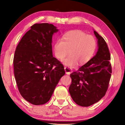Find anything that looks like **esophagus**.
Masks as SVG:
<instances>
[{"label":"esophagus","instance_id":"1","mask_svg":"<svg viewBox=\"0 0 125 125\" xmlns=\"http://www.w3.org/2000/svg\"><path fill=\"white\" fill-rule=\"evenodd\" d=\"M64 70L67 74H70L72 72V70L71 68H69V67H64Z\"/></svg>","mask_w":125,"mask_h":125}]
</instances>
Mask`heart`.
<instances>
[{"label": "heart", "instance_id": "b5f03b06", "mask_svg": "<svg viewBox=\"0 0 125 125\" xmlns=\"http://www.w3.org/2000/svg\"><path fill=\"white\" fill-rule=\"evenodd\" d=\"M96 41L92 35H87L84 31L76 30L69 31L63 36L62 41L57 40L53 45V52L58 60L64 59L65 65L73 67L83 65L93 57L96 48Z\"/></svg>", "mask_w": 125, "mask_h": 125}]
</instances>
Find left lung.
<instances>
[{
  "mask_svg": "<svg viewBox=\"0 0 125 125\" xmlns=\"http://www.w3.org/2000/svg\"><path fill=\"white\" fill-rule=\"evenodd\" d=\"M98 39V51L94 57L71 73L69 92L74 102L81 106H89L105 95L109 87L112 67L108 46L105 40L94 31Z\"/></svg>",
  "mask_w": 125,
  "mask_h": 125,
  "instance_id": "1",
  "label": "left lung"
}]
</instances>
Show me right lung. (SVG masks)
I'll use <instances>...</instances> for the list:
<instances>
[{"mask_svg":"<svg viewBox=\"0 0 125 125\" xmlns=\"http://www.w3.org/2000/svg\"><path fill=\"white\" fill-rule=\"evenodd\" d=\"M57 31L48 23L33 24L15 51L14 71L18 90L33 105L47 103L65 74L63 64L52 55V35Z\"/></svg>","mask_w":125,"mask_h":125,"instance_id":"1","label":"right lung"}]
</instances>
